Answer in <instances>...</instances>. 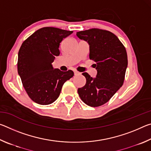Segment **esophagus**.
Returning a JSON list of instances; mask_svg holds the SVG:
<instances>
[{
	"label": "esophagus",
	"mask_w": 151,
	"mask_h": 151,
	"mask_svg": "<svg viewBox=\"0 0 151 151\" xmlns=\"http://www.w3.org/2000/svg\"><path fill=\"white\" fill-rule=\"evenodd\" d=\"M74 73H75V75H81V73H79V72H78V71H75V72H74Z\"/></svg>",
	"instance_id": "esophagus-1"
}]
</instances>
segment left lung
Instances as JSON below:
<instances>
[{"mask_svg": "<svg viewBox=\"0 0 151 151\" xmlns=\"http://www.w3.org/2000/svg\"><path fill=\"white\" fill-rule=\"evenodd\" d=\"M78 39L87 42L89 58L96 62L97 74L93 78L83 73L85 85L78 88L81 100L96 107L107 103L123 85L128 65L127 51L115 35L109 31L92 29L76 32Z\"/></svg>", "mask_w": 151, "mask_h": 151, "instance_id": "left-lung-1", "label": "left lung"}]
</instances>
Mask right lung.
I'll return each instance as SVG.
<instances>
[{
  "label": "right lung",
  "mask_w": 151,
  "mask_h": 151,
  "mask_svg": "<svg viewBox=\"0 0 151 151\" xmlns=\"http://www.w3.org/2000/svg\"><path fill=\"white\" fill-rule=\"evenodd\" d=\"M73 31L54 27L40 29L25 40L18 55V73L28 95L35 103L47 105L59 96L64 83L74 76L52 63L60 55V43Z\"/></svg>",
  "instance_id": "add662e5"
}]
</instances>
